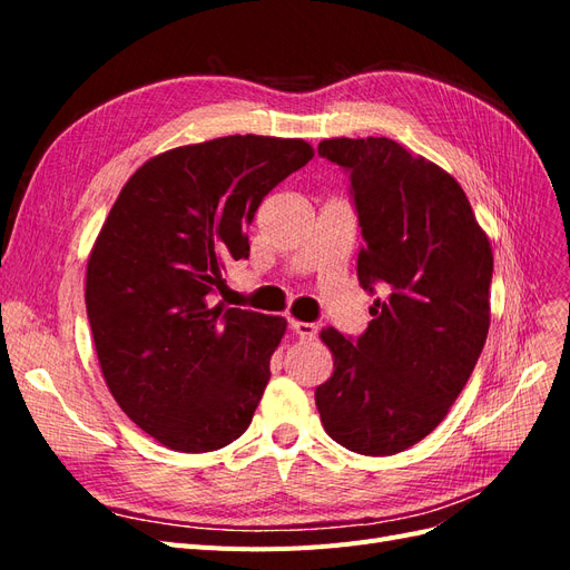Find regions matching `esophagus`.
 Listing matches in <instances>:
<instances>
[{"label": "esophagus", "instance_id": "esophagus-1", "mask_svg": "<svg viewBox=\"0 0 570 570\" xmlns=\"http://www.w3.org/2000/svg\"><path fill=\"white\" fill-rule=\"evenodd\" d=\"M289 327H292V333H297L299 340H314L318 333V327L314 323H304V321H295V318H289Z\"/></svg>", "mask_w": 570, "mask_h": 570}]
</instances>
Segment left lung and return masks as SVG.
Here are the masks:
<instances>
[{"instance_id":"1","label":"left lung","mask_w":570,"mask_h":570,"mask_svg":"<svg viewBox=\"0 0 570 570\" xmlns=\"http://www.w3.org/2000/svg\"><path fill=\"white\" fill-rule=\"evenodd\" d=\"M350 176L364 235L358 283L373 321L356 340L321 333L335 371L316 387L325 433L387 456L433 433L485 347L492 249L461 185L390 137L318 145Z\"/></svg>"}]
</instances>
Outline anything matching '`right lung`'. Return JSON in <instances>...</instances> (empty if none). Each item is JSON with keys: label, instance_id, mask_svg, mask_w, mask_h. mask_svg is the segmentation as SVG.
Masks as SVG:
<instances>
[{"label": "right lung", "instance_id": "right-lung-1", "mask_svg": "<svg viewBox=\"0 0 570 570\" xmlns=\"http://www.w3.org/2000/svg\"><path fill=\"white\" fill-rule=\"evenodd\" d=\"M312 157L304 140L264 135L170 149L135 170L101 226L85 283L99 366L168 450L214 452L252 423L287 321L216 295L249 256L258 204Z\"/></svg>", "mask_w": 570, "mask_h": 570}]
</instances>
